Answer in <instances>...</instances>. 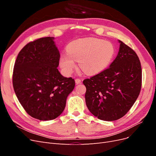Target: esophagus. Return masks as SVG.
I'll use <instances>...</instances> for the list:
<instances>
[{
    "instance_id": "1",
    "label": "esophagus",
    "mask_w": 156,
    "mask_h": 156,
    "mask_svg": "<svg viewBox=\"0 0 156 156\" xmlns=\"http://www.w3.org/2000/svg\"><path fill=\"white\" fill-rule=\"evenodd\" d=\"M75 84H79L80 83H81V80L79 79H76L75 80Z\"/></svg>"
}]
</instances>
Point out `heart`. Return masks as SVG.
<instances>
[{
	"instance_id": "b5f03b06",
	"label": "heart",
	"mask_w": 156,
	"mask_h": 156,
	"mask_svg": "<svg viewBox=\"0 0 156 156\" xmlns=\"http://www.w3.org/2000/svg\"><path fill=\"white\" fill-rule=\"evenodd\" d=\"M116 55L112 43L101 39L88 37L74 40L67 47V53L60 55L59 65L66 75L72 74L79 66L88 75H96L106 69Z\"/></svg>"
}]
</instances>
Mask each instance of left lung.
<instances>
[{
    "label": "left lung",
    "instance_id": "1",
    "mask_svg": "<svg viewBox=\"0 0 156 156\" xmlns=\"http://www.w3.org/2000/svg\"><path fill=\"white\" fill-rule=\"evenodd\" d=\"M108 68L83 81L86 104L92 114L104 121L123 117L133 105L141 88L142 72L135 52L122 41Z\"/></svg>",
    "mask_w": 156,
    "mask_h": 156
}]
</instances>
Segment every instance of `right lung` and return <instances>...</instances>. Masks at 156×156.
Returning a JSON list of instances; mask_svg holds the SVG:
<instances>
[{
	"instance_id": "obj_1",
	"label": "right lung",
	"mask_w": 156,
	"mask_h": 156,
	"mask_svg": "<svg viewBox=\"0 0 156 156\" xmlns=\"http://www.w3.org/2000/svg\"><path fill=\"white\" fill-rule=\"evenodd\" d=\"M55 37L30 42L19 53L14 65L13 86L26 112L40 120H53L64 110L75 81L57 69L60 53Z\"/></svg>"
}]
</instances>
